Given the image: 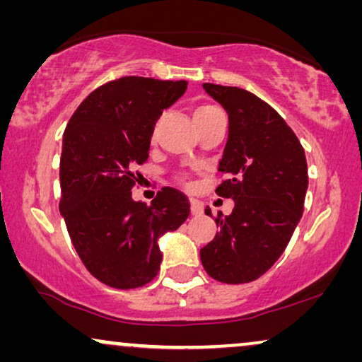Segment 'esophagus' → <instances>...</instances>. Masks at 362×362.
Masks as SVG:
<instances>
[{
    "label": "esophagus",
    "mask_w": 362,
    "mask_h": 362,
    "mask_svg": "<svg viewBox=\"0 0 362 362\" xmlns=\"http://www.w3.org/2000/svg\"><path fill=\"white\" fill-rule=\"evenodd\" d=\"M189 204H191V214L192 216H201L202 214V202L197 201V199H189Z\"/></svg>",
    "instance_id": "1"
}]
</instances>
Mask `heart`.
Here are the masks:
<instances>
[{"label":"heart","instance_id":"heart-1","mask_svg":"<svg viewBox=\"0 0 362 362\" xmlns=\"http://www.w3.org/2000/svg\"><path fill=\"white\" fill-rule=\"evenodd\" d=\"M219 113L221 112H219V108H217V107L209 105V103H199V105L194 107V113H192V117H194L196 125L199 127V125H202V123H206L207 120H211L212 117L219 115ZM158 127H160V120H156L151 127V132H150V141L151 143L156 140Z\"/></svg>","mask_w":362,"mask_h":362}]
</instances>
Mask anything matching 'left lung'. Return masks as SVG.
Here are the masks:
<instances>
[{"instance_id":"1","label":"left lung","mask_w":362,"mask_h":362,"mask_svg":"<svg viewBox=\"0 0 362 362\" xmlns=\"http://www.w3.org/2000/svg\"><path fill=\"white\" fill-rule=\"evenodd\" d=\"M229 115V138L217 196L232 197V214L214 217V239L201 249L207 275L222 284H249L284 254L303 214L308 187L305 150L275 108L239 87L202 83ZM212 216L211 209H206Z\"/></svg>"}]
</instances>
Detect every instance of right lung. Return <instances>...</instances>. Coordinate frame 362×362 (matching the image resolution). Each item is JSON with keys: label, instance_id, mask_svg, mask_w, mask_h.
I'll return each instance as SVG.
<instances>
[{"label": "right lung", "instance_id": "obj_1", "mask_svg": "<svg viewBox=\"0 0 362 362\" xmlns=\"http://www.w3.org/2000/svg\"><path fill=\"white\" fill-rule=\"evenodd\" d=\"M185 90V81L115 78L88 93L64 132L59 209L82 264L112 288L150 284L163 257L158 239L189 216L175 187H161L151 204L132 199L153 123Z\"/></svg>", "mask_w": 362, "mask_h": 362}]
</instances>
